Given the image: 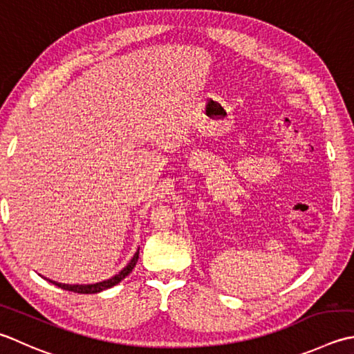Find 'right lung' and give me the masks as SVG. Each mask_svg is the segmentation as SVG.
<instances>
[{
	"label": "right lung",
	"mask_w": 354,
	"mask_h": 354,
	"mask_svg": "<svg viewBox=\"0 0 354 354\" xmlns=\"http://www.w3.org/2000/svg\"><path fill=\"white\" fill-rule=\"evenodd\" d=\"M138 258H140V250L135 253V256H133V258H131V261L129 262L126 268H122L121 272L118 273V274H115L112 279L102 281V282H98V283H90V286H67V283H59V282H55V281H50V282H53L55 286H58L62 290H67V292L81 293V295L100 293V292H102V290H107L110 287H113V286H116V283H120L124 278H127V276L131 273V270L135 268L136 262H138Z\"/></svg>",
	"instance_id": "add662e5"
}]
</instances>
